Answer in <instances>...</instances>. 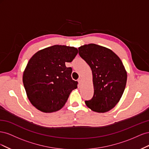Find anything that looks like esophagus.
Listing matches in <instances>:
<instances>
[{
	"label": "esophagus",
	"instance_id": "esophagus-1",
	"mask_svg": "<svg viewBox=\"0 0 149 149\" xmlns=\"http://www.w3.org/2000/svg\"><path fill=\"white\" fill-rule=\"evenodd\" d=\"M78 81L79 84H81V83H82V82H83V79H82L81 78H79L78 79Z\"/></svg>",
	"mask_w": 149,
	"mask_h": 149
}]
</instances>
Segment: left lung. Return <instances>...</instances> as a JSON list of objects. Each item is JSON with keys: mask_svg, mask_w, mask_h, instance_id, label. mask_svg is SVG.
<instances>
[{"mask_svg": "<svg viewBox=\"0 0 149 149\" xmlns=\"http://www.w3.org/2000/svg\"><path fill=\"white\" fill-rule=\"evenodd\" d=\"M78 49L93 74L94 95L86 104L94 112L110 111L120 101L127 82L123 62L111 49L94 43L84 45Z\"/></svg>", "mask_w": 149, "mask_h": 149, "instance_id": "left-lung-1", "label": "left lung"}]
</instances>
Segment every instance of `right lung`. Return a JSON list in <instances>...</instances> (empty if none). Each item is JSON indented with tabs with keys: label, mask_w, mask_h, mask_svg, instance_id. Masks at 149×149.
Here are the masks:
<instances>
[{
	"label": "right lung",
	"mask_w": 149,
	"mask_h": 149,
	"mask_svg": "<svg viewBox=\"0 0 149 149\" xmlns=\"http://www.w3.org/2000/svg\"><path fill=\"white\" fill-rule=\"evenodd\" d=\"M76 48L53 45L37 52L32 56L23 74V83L29 101L43 112L61 109L78 82L71 78V62L78 54Z\"/></svg>",
	"instance_id": "obj_1"
}]
</instances>
